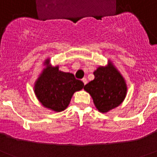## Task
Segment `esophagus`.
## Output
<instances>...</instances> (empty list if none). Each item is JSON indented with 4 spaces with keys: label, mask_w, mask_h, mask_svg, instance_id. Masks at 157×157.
Segmentation results:
<instances>
[{
    "label": "esophagus",
    "mask_w": 157,
    "mask_h": 157,
    "mask_svg": "<svg viewBox=\"0 0 157 157\" xmlns=\"http://www.w3.org/2000/svg\"><path fill=\"white\" fill-rule=\"evenodd\" d=\"M82 81L83 82V83H84V85H86V83H87V79H86V78H83L82 79Z\"/></svg>",
    "instance_id": "obj_1"
}]
</instances>
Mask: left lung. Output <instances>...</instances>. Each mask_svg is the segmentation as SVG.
Masks as SVG:
<instances>
[{"label": "left lung", "mask_w": 157, "mask_h": 157, "mask_svg": "<svg viewBox=\"0 0 157 157\" xmlns=\"http://www.w3.org/2000/svg\"><path fill=\"white\" fill-rule=\"evenodd\" d=\"M94 79L87 83L84 90L90 94L97 109L107 112L118 107L127 94L123 78L114 67H100L94 72Z\"/></svg>", "instance_id": "8db88e82"}]
</instances>
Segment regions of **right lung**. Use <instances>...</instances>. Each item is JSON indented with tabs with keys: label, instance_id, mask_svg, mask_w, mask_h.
Here are the masks:
<instances>
[{
	"label": "right lung",
	"instance_id": "obj_1",
	"mask_svg": "<svg viewBox=\"0 0 157 157\" xmlns=\"http://www.w3.org/2000/svg\"><path fill=\"white\" fill-rule=\"evenodd\" d=\"M83 87L84 83L73 74L59 71L58 67H47L36 82L34 92L44 106L61 112L68 106L74 93Z\"/></svg>",
	"mask_w": 157,
	"mask_h": 157
}]
</instances>
